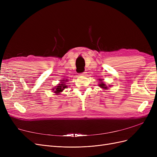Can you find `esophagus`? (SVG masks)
Wrapping results in <instances>:
<instances>
[{"label":"esophagus","instance_id":"34e87169","mask_svg":"<svg viewBox=\"0 0 157 157\" xmlns=\"http://www.w3.org/2000/svg\"><path fill=\"white\" fill-rule=\"evenodd\" d=\"M86 71H84V72H82V73H81L80 74V75H82V76H84V75H86Z\"/></svg>","mask_w":157,"mask_h":157}]
</instances>
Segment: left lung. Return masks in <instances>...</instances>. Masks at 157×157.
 Masks as SVG:
<instances>
[{
  "label": "left lung",
  "instance_id": "1",
  "mask_svg": "<svg viewBox=\"0 0 157 157\" xmlns=\"http://www.w3.org/2000/svg\"><path fill=\"white\" fill-rule=\"evenodd\" d=\"M101 82L100 84H99V86H100L101 88H103V89H107V86H106V85L105 84H103V82Z\"/></svg>",
  "mask_w": 157,
  "mask_h": 157
}]
</instances>
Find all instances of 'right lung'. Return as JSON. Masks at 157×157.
<instances>
[{"label": "right lung", "mask_w": 157, "mask_h": 157, "mask_svg": "<svg viewBox=\"0 0 157 157\" xmlns=\"http://www.w3.org/2000/svg\"><path fill=\"white\" fill-rule=\"evenodd\" d=\"M65 82H66V81H65ZM67 87V85H65V84H64V82H61V84H58V86L56 87V90H54V92L56 94H59V92H62L63 90ZM53 90H54V89H53Z\"/></svg>", "instance_id": "add662e5"}]
</instances>
